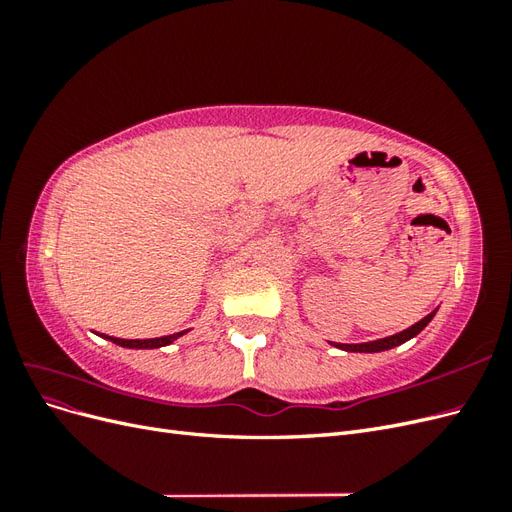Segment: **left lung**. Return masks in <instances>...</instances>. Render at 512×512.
Listing matches in <instances>:
<instances>
[{
  "label": "left lung",
  "instance_id": "left-lung-1",
  "mask_svg": "<svg viewBox=\"0 0 512 512\" xmlns=\"http://www.w3.org/2000/svg\"><path fill=\"white\" fill-rule=\"evenodd\" d=\"M433 314H436V309H433V312H431L429 316H425L423 320H418L416 324H412L410 329L401 331V333H397V335H391V337L376 339V342H367V344H333V346L342 348V350H348V352H382V350H389V348H395V346H399V344L408 342V339H412L414 335L421 333V331L427 327V324L431 322Z\"/></svg>",
  "mask_w": 512,
  "mask_h": 512
}]
</instances>
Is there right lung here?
<instances>
[{
  "label": "right lung",
  "mask_w": 512,
  "mask_h": 512,
  "mask_svg": "<svg viewBox=\"0 0 512 512\" xmlns=\"http://www.w3.org/2000/svg\"><path fill=\"white\" fill-rule=\"evenodd\" d=\"M185 331L175 333V335H164V337H153V339H119V337H108L111 342L126 346V348H160V346H168L173 344L177 337H181Z\"/></svg>",
  "instance_id": "add662e5"
}]
</instances>
